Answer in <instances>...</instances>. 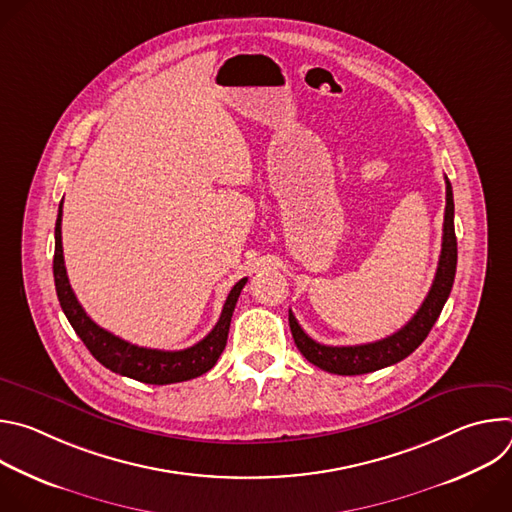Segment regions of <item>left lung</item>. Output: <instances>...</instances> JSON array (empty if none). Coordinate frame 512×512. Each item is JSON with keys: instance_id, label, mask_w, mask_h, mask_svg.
<instances>
[{"instance_id": "8db88e82", "label": "left lung", "mask_w": 512, "mask_h": 512, "mask_svg": "<svg viewBox=\"0 0 512 512\" xmlns=\"http://www.w3.org/2000/svg\"><path fill=\"white\" fill-rule=\"evenodd\" d=\"M456 263H458V243H456V231H454V194H452V184L446 178L442 255H440V263H437L435 279L431 283L429 294L423 300L421 308L415 312V316L401 330L377 342L356 344V346H326L312 340L302 330L296 316L289 310L291 336H294L298 350L322 371H328L334 375H364V373L385 369L389 364H395L407 358L427 338L429 330L433 328L435 320L440 318L442 308L450 298V291L456 277Z\"/></svg>"}]
</instances>
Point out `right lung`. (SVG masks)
Here are the masks:
<instances>
[{"mask_svg":"<svg viewBox=\"0 0 512 512\" xmlns=\"http://www.w3.org/2000/svg\"><path fill=\"white\" fill-rule=\"evenodd\" d=\"M60 225H62V202L58 206V218H56V229H54V267L52 269H54L56 296L70 326L75 328V332L85 342L89 352L103 364V367H107L117 375L135 379L139 383H148V385H170V383L190 381L208 373L214 367L218 356L223 354L227 346L231 318H233L237 300L241 296V289L247 283V277L235 283L223 306L221 318H218L216 326L200 342L184 350L143 348L127 340H121L119 336L97 326L87 316V312L83 310V306L75 296V291H72L66 275Z\"/></svg>","mask_w":512,"mask_h":512,"instance_id":"obj_1","label":"right lung"}]
</instances>
